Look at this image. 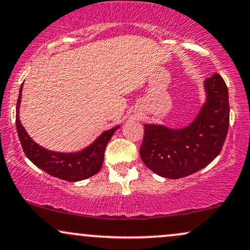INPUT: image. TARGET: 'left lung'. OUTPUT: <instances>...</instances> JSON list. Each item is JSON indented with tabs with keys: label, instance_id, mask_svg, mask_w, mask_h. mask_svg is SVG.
<instances>
[{
	"label": "left lung",
	"instance_id": "obj_1",
	"mask_svg": "<svg viewBox=\"0 0 250 250\" xmlns=\"http://www.w3.org/2000/svg\"><path fill=\"white\" fill-rule=\"evenodd\" d=\"M206 104L183 129L146 125L140 148L143 163L159 176L178 179L199 171L220 154L229 127L226 83L214 73L205 80Z\"/></svg>",
	"mask_w": 250,
	"mask_h": 250
}]
</instances>
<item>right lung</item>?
I'll return each mask as SVG.
<instances>
[{"label": "right lung", "instance_id": "add662e5", "mask_svg": "<svg viewBox=\"0 0 250 250\" xmlns=\"http://www.w3.org/2000/svg\"><path fill=\"white\" fill-rule=\"evenodd\" d=\"M23 83L20 88L19 100L16 104V128L19 134L20 142L22 144L24 154L30 161L39 169L45 171L51 176L57 177L59 179L67 180V182H78V180L87 179L94 176L100 171L104 163V149L114 131L119 127L102 133L91 146H87L80 152L74 154H60V152L50 151L38 146L29 136L25 129L22 127L20 121L19 109L21 104V96H22Z\"/></svg>", "mask_w": 250, "mask_h": 250}]
</instances>
